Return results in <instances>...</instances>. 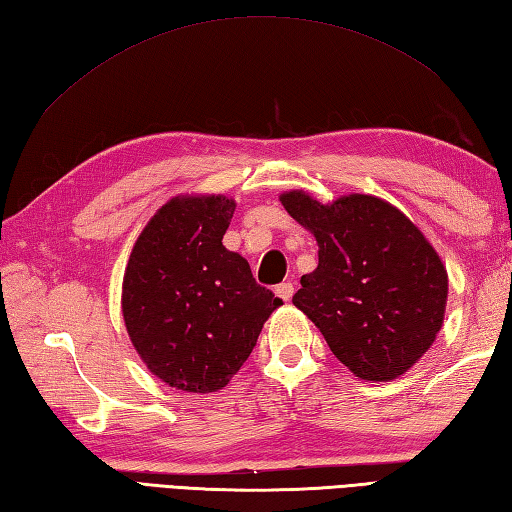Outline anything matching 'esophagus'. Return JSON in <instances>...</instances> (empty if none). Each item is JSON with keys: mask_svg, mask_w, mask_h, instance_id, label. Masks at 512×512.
<instances>
[{"mask_svg": "<svg viewBox=\"0 0 512 512\" xmlns=\"http://www.w3.org/2000/svg\"><path fill=\"white\" fill-rule=\"evenodd\" d=\"M275 293H277V297H282L284 302H290L295 295V286H293V282H284L275 288Z\"/></svg>", "mask_w": 512, "mask_h": 512, "instance_id": "34e87169", "label": "esophagus"}]
</instances>
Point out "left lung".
Returning <instances> with one entry per match:
<instances>
[{"label":"left lung","instance_id":"obj_1","mask_svg":"<svg viewBox=\"0 0 512 512\" xmlns=\"http://www.w3.org/2000/svg\"><path fill=\"white\" fill-rule=\"evenodd\" d=\"M279 199L319 246V264L293 304L353 375H404L444 324L448 275L435 248L402 210L373 195L322 204L290 190Z\"/></svg>","mask_w":512,"mask_h":512}]
</instances>
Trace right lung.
<instances>
[{"label":"right lung","instance_id":"add662e5","mask_svg":"<svg viewBox=\"0 0 512 512\" xmlns=\"http://www.w3.org/2000/svg\"><path fill=\"white\" fill-rule=\"evenodd\" d=\"M235 202L173 197L137 237L122 284L130 342L150 373L188 393H215L244 366L282 306L222 244Z\"/></svg>","mask_w":512,"mask_h":512}]
</instances>
